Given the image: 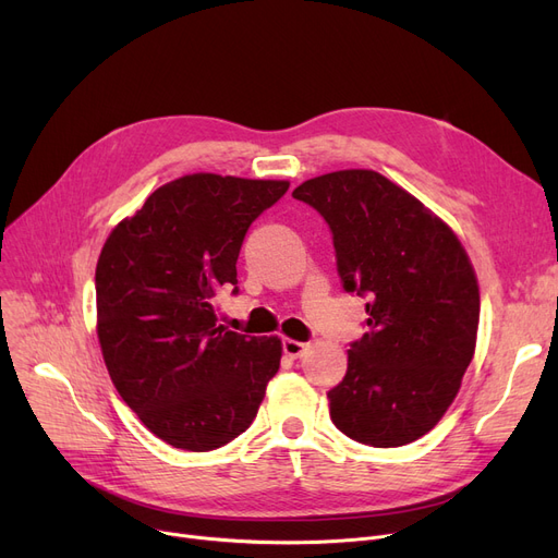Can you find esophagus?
Returning a JSON list of instances; mask_svg holds the SVG:
<instances>
[{
	"mask_svg": "<svg viewBox=\"0 0 558 558\" xmlns=\"http://www.w3.org/2000/svg\"><path fill=\"white\" fill-rule=\"evenodd\" d=\"M307 348H310V345H307V343H303V341H296V339H282V353H284L287 357H291V360H299V357H303Z\"/></svg>",
	"mask_w": 558,
	"mask_h": 558,
	"instance_id": "1",
	"label": "esophagus"
}]
</instances>
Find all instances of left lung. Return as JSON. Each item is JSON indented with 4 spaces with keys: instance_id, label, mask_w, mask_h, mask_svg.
Listing matches in <instances>:
<instances>
[{
    "instance_id": "8db88e82",
    "label": "left lung",
    "mask_w": 558,
    "mask_h": 558,
    "mask_svg": "<svg viewBox=\"0 0 558 558\" xmlns=\"http://www.w3.org/2000/svg\"><path fill=\"white\" fill-rule=\"evenodd\" d=\"M291 196L330 226L343 289L368 299L366 332L328 391L330 418L364 446L412 444L448 412L473 360V264L448 223L377 171H332Z\"/></svg>"
}]
</instances>
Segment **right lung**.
Returning <instances> with one entry per match:
<instances>
[{"label": "right lung", "instance_id": "obj_1", "mask_svg": "<svg viewBox=\"0 0 558 558\" xmlns=\"http://www.w3.org/2000/svg\"><path fill=\"white\" fill-rule=\"evenodd\" d=\"M287 181L192 173L158 187L110 232L95 274L97 335L122 400L165 444L208 452L253 423L280 368L278 337L217 324L221 287L238 294L248 226Z\"/></svg>", "mask_w": 558, "mask_h": 558}]
</instances>
